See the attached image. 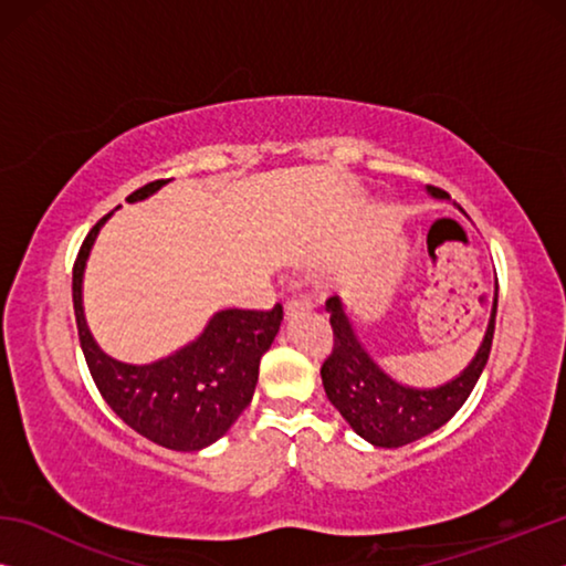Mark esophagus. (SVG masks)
I'll list each match as a JSON object with an SVG mask.
<instances>
[{"mask_svg": "<svg viewBox=\"0 0 566 566\" xmlns=\"http://www.w3.org/2000/svg\"><path fill=\"white\" fill-rule=\"evenodd\" d=\"M310 310H312V302L306 300V296H292V300H286L284 304L286 317H292V314H300V312H310Z\"/></svg>", "mask_w": 566, "mask_h": 566, "instance_id": "obj_1", "label": "esophagus"}]
</instances>
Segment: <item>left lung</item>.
<instances>
[{
  "label": "left lung",
  "instance_id": "left-lung-1",
  "mask_svg": "<svg viewBox=\"0 0 566 566\" xmlns=\"http://www.w3.org/2000/svg\"><path fill=\"white\" fill-rule=\"evenodd\" d=\"M427 191L434 199H449L447 191L437 187H427ZM327 312L334 332V347L322 364L324 391L361 439H367L375 447L395 449L437 432L472 395L492 352L496 294L490 327H486L484 342L474 359L469 361L462 375L434 389H415L391 379L361 347L339 296H329Z\"/></svg>",
  "mask_w": 566,
  "mask_h": 566
}]
</instances>
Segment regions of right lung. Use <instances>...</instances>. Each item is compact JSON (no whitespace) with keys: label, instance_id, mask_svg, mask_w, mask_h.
Wrapping results in <instances>:
<instances>
[{"label":"right lung","instance_id":"obj_1","mask_svg":"<svg viewBox=\"0 0 566 566\" xmlns=\"http://www.w3.org/2000/svg\"><path fill=\"white\" fill-rule=\"evenodd\" d=\"M169 179L139 187L127 202H142ZM102 217L84 239L72 270V302L76 332L90 375L104 401L124 424L159 447L175 452H199L227 434L254 397L262 354L282 324V304L272 310H222L199 337L169 357L151 364L112 359L92 339L82 310L84 264L97 239Z\"/></svg>","mask_w":566,"mask_h":566}]
</instances>
